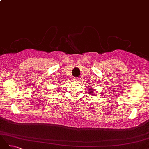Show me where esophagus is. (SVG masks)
<instances>
[{"label": "esophagus", "instance_id": "34e87169", "mask_svg": "<svg viewBox=\"0 0 149 149\" xmlns=\"http://www.w3.org/2000/svg\"><path fill=\"white\" fill-rule=\"evenodd\" d=\"M73 80L75 81H77L79 80V78H75L73 79Z\"/></svg>", "mask_w": 149, "mask_h": 149}]
</instances>
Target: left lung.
Instances as JSON below:
<instances>
[{
  "mask_svg": "<svg viewBox=\"0 0 149 149\" xmlns=\"http://www.w3.org/2000/svg\"><path fill=\"white\" fill-rule=\"evenodd\" d=\"M89 93H93V89H90L89 90Z\"/></svg>",
  "mask_w": 149,
  "mask_h": 149,
  "instance_id": "8db88e82",
  "label": "left lung"
}]
</instances>
